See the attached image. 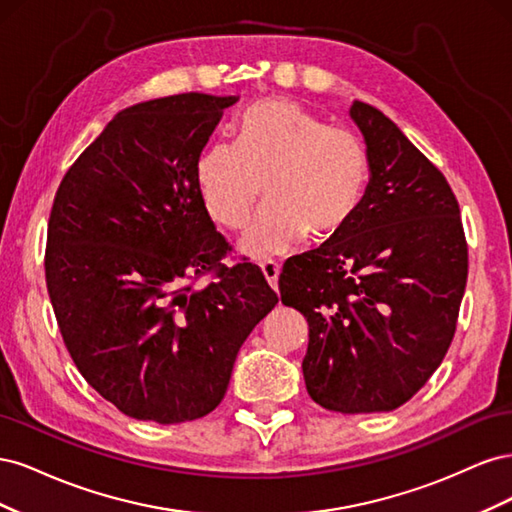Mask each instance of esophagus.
<instances>
[{
	"instance_id": "34e87169",
	"label": "esophagus",
	"mask_w": 512,
	"mask_h": 512,
	"mask_svg": "<svg viewBox=\"0 0 512 512\" xmlns=\"http://www.w3.org/2000/svg\"><path fill=\"white\" fill-rule=\"evenodd\" d=\"M260 269H262V273H265V280L269 282V286L273 290H277V277H280V265H277V262H273V260H267V262H262Z\"/></svg>"
}]
</instances>
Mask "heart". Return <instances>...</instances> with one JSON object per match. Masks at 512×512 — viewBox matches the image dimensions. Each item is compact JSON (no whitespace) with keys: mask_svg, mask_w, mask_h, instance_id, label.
<instances>
[{"mask_svg":"<svg viewBox=\"0 0 512 512\" xmlns=\"http://www.w3.org/2000/svg\"><path fill=\"white\" fill-rule=\"evenodd\" d=\"M200 198L224 228H241L262 185L267 205L245 230L241 252L273 258L307 235L337 237L359 213L369 153L352 130L333 128L292 100H260L241 115L235 143H213L196 164Z\"/></svg>","mask_w":512,"mask_h":512,"instance_id":"heart-1","label":"heart"}]
</instances>
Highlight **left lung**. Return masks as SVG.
Instances as JSON below:
<instances>
[{
	"mask_svg": "<svg viewBox=\"0 0 512 512\" xmlns=\"http://www.w3.org/2000/svg\"><path fill=\"white\" fill-rule=\"evenodd\" d=\"M350 117L369 153L363 205L337 237L286 260L280 294L309 324V397L342 414L391 412L453 342L468 245L440 170L378 108L354 100Z\"/></svg>",
	"mask_w": 512,
	"mask_h": 512,
	"instance_id": "8db88e82",
	"label": "left lung"
}]
</instances>
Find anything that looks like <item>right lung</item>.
<instances>
[{"mask_svg":"<svg viewBox=\"0 0 512 512\" xmlns=\"http://www.w3.org/2000/svg\"><path fill=\"white\" fill-rule=\"evenodd\" d=\"M237 96L134 104L61 179L46 232V288L83 378L138 421L173 425L218 408L237 352L277 303L226 239L196 164ZM216 282L194 287L200 274Z\"/></svg>","mask_w":512,"mask_h":512,"instance_id":"obj_1","label":"right lung"}]
</instances>
